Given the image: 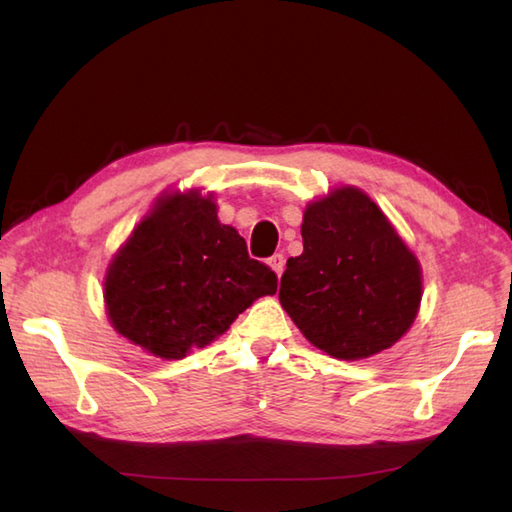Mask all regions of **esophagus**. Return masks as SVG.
I'll list each match as a JSON object with an SVG mask.
<instances>
[{"label": "esophagus", "mask_w": 512, "mask_h": 512, "mask_svg": "<svg viewBox=\"0 0 512 512\" xmlns=\"http://www.w3.org/2000/svg\"><path fill=\"white\" fill-rule=\"evenodd\" d=\"M268 264H270V268L275 270L277 277H281V273H284V268H286V257L281 255V253H275L273 257L268 259Z\"/></svg>", "instance_id": "obj_1"}]
</instances>
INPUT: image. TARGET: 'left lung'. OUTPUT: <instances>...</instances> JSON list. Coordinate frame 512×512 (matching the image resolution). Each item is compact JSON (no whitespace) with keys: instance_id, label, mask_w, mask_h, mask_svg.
<instances>
[{"instance_id":"obj_1","label":"left lung","mask_w":512,"mask_h":512,"mask_svg":"<svg viewBox=\"0 0 512 512\" xmlns=\"http://www.w3.org/2000/svg\"><path fill=\"white\" fill-rule=\"evenodd\" d=\"M303 253L281 275L279 301L303 336L343 361L394 345L416 319L422 273L385 213L361 189L310 202Z\"/></svg>"}]
</instances>
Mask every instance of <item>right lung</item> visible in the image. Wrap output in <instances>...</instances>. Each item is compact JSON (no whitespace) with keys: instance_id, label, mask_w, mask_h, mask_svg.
<instances>
[{"instance_id":"obj_1","label":"right lung","mask_w":512,"mask_h":512,"mask_svg":"<svg viewBox=\"0 0 512 512\" xmlns=\"http://www.w3.org/2000/svg\"><path fill=\"white\" fill-rule=\"evenodd\" d=\"M275 292L277 275L248 257L244 237L198 191L160 195L105 275L114 330L167 361L209 345Z\"/></svg>"}]
</instances>
